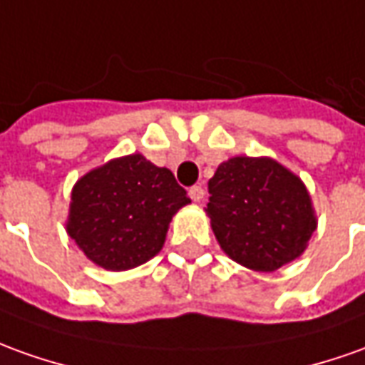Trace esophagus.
I'll return each instance as SVG.
<instances>
[{"label":"esophagus","instance_id":"esophagus-1","mask_svg":"<svg viewBox=\"0 0 365 365\" xmlns=\"http://www.w3.org/2000/svg\"><path fill=\"white\" fill-rule=\"evenodd\" d=\"M188 197L192 198L195 202H200L205 198V188L202 187H190L188 188Z\"/></svg>","mask_w":365,"mask_h":365}]
</instances>
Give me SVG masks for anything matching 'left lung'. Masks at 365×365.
Listing matches in <instances>:
<instances>
[{
  "label": "left lung",
  "mask_w": 365,
  "mask_h": 365,
  "mask_svg": "<svg viewBox=\"0 0 365 365\" xmlns=\"http://www.w3.org/2000/svg\"><path fill=\"white\" fill-rule=\"evenodd\" d=\"M207 215L235 262L274 272L302 255L316 230L312 198L300 177L270 157H232L208 180Z\"/></svg>",
  "instance_id": "obj_1"
}]
</instances>
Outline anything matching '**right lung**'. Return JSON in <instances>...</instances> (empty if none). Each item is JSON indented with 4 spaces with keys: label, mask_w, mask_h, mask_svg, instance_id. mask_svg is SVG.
Here are the masks:
<instances>
[{
    "label": "right lung",
    "mask_w": 365,
    "mask_h": 365,
    "mask_svg": "<svg viewBox=\"0 0 365 365\" xmlns=\"http://www.w3.org/2000/svg\"><path fill=\"white\" fill-rule=\"evenodd\" d=\"M188 202L168 168L139 153L113 158L75 182L67 235L97 266L129 270L160 252L168 222Z\"/></svg>",
    "instance_id": "add662e5"
}]
</instances>
